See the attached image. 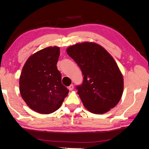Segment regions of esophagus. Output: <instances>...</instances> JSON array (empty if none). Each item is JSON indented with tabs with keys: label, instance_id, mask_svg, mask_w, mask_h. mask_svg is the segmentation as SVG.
<instances>
[{
	"label": "esophagus",
	"instance_id": "34e87169",
	"mask_svg": "<svg viewBox=\"0 0 149 149\" xmlns=\"http://www.w3.org/2000/svg\"><path fill=\"white\" fill-rule=\"evenodd\" d=\"M68 88H69V91H72L73 88H74V86H73V84H70Z\"/></svg>",
	"mask_w": 149,
	"mask_h": 149
}]
</instances>
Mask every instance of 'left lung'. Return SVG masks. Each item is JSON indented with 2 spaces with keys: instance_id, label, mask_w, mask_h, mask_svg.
Masks as SVG:
<instances>
[{
  "instance_id": "8db88e82",
  "label": "left lung",
  "mask_w": 149,
  "mask_h": 149,
  "mask_svg": "<svg viewBox=\"0 0 149 149\" xmlns=\"http://www.w3.org/2000/svg\"><path fill=\"white\" fill-rule=\"evenodd\" d=\"M67 53L81 69L82 85L77 93L84 106L91 113L102 114L115 107L123 92V78L112 56L93 42L70 46Z\"/></svg>"
}]
</instances>
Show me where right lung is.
I'll list each match as a JSON object with an SVG mask.
<instances>
[{"label": "right lung", "mask_w": 149, "mask_h": 149, "mask_svg": "<svg viewBox=\"0 0 149 149\" xmlns=\"http://www.w3.org/2000/svg\"><path fill=\"white\" fill-rule=\"evenodd\" d=\"M59 55L57 46L43 49L28 58L22 70L19 80L22 97L40 113L57 110L69 93L57 67Z\"/></svg>", "instance_id": "right-lung-1"}]
</instances>
